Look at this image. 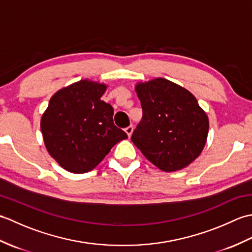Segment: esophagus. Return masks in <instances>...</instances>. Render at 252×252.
<instances>
[{
  "label": "esophagus",
  "instance_id": "1",
  "mask_svg": "<svg viewBox=\"0 0 252 252\" xmlns=\"http://www.w3.org/2000/svg\"><path fill=\"white\" fill-rule=\"evenodd\" d=\"M125 131H126V133L127 134V136H131L132 135V132H133V126H126V129H125Z\"/></svg>",
  "mask_w": 252,
  "mask_h": 252
}]
</instances>
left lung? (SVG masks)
I'll return each instance as SVG.
<instances>
[{"mask_svg":"<svg viewBox=\"0 0 252 252\" xmlns=\"http://www.w3.org/2000/svg\"><path fill=\"white\" fill-rule=\"evenodd\" d=\"M143 116L132 142L160 170H181L199 156L209 121L195 96L167 79L136 87Z\"/></svg>","mask_w":252,"mask_h":252,"instance_id":"obj_1","label":"left lung"}]
</instances>
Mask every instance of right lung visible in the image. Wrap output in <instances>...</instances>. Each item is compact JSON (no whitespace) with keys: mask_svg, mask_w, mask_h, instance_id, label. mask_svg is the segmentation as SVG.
Segmentation results:
<instances>
[{"mask_svg":"<svg viewBox=\"0 0 252 252\" xmlns=\"http://www.w3.org/2000/svg\"><path fill=\"white\" fill-rule=\"evenodd\" d=\"M106 85L81 80L52 96L41 119L47 152L72 173L93 170L126 133L114 123V108L101 100Z\"/></svg>","mask_w":252,"mask_h":252,"instance_id":"right-lung-1","label":"right lung"}]
</instances>
